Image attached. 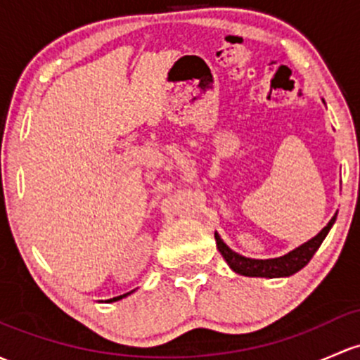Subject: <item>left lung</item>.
Wrapping results in <instances>:
<instances>
[{"mask_svg": "<svg viewBox=\"0 0 360 360\" xmlns=\"http://www.w3.org/2000/svg\"><path fill=\"white\" fill-rule=\"evenodd\" d=\"M335 221L336 215L328 222L326 228L321 231L317 236H314L312 240H309L307 243H304L302 247L295 248L293 252L288 253V255L279 257V259L255 260L238 255V253H234L233 250L228 248V245L219 238L217 233H215V241H217V248L219 252H221V255L224 257L231 269L238 272V274L250 276V278H281V276L295 274V272L300 271L302 267L307 266L309 260L312 259L314 253L317 252V248L321 247L323 240L326 238V234L330 233Z\"/></svg>", "mask_w": 360, "mask_h": 360, "instance_id": "obj_1", "label": "left lung"}]
</instances>
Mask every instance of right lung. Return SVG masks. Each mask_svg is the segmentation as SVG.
Masks as SVG:
<instances>
[{"mask_svg":"<svg viewBox=\"0 0 360 360\" xmlns=\"http://www.w3.org/2000/svg\"><path fill=\"white\" fill-rule=\"evenodd\" d=\"M126 295H129V293H126ZM126 295H120V297H117V298H113V300H119V298H122V297H126Z\"/></svg>","mask_w":360,"mask_h":360,"instance_id":"obj_1","label":"right lung"}]
</instances>
